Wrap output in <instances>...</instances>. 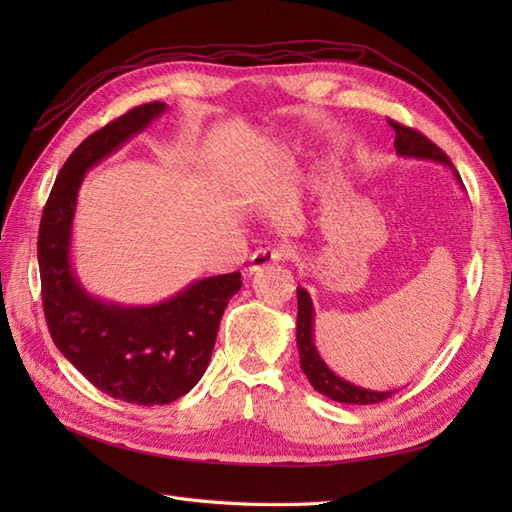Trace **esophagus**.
Here are the masks:
<instances>
[{"instance_id": "obj_1", "label": "esophagus", "mask_w": 512, "mask_h": 512, "mask_svg": "<svg viewBox=\"0 0 512 512\" xmlns=\"http://www.w3.org/2000/svg\"><path fill=\"white\" fill-rule=\"evenodd\" d=\"M290 256H292V250H290V247H286V245L271 247V250H269V247H265V250H258V252L252 254L250 267H247V273H250V275L260 273V271H265V269H269L273 265H280V262L288 260Z\"/></svg>"}]
</instances>
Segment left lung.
Segmentation results:
<instances>
[{
	"label": "left lung",
	"mask_w": 512,
	"mask_h": 512,
	"mask_svg": "<svg viewBox=\"0 0 512 512\" xmlns=\"http://www.w3.org/2000/svg\"><path fill=\"white\" fill-rule=\"evenodd\" d=\"M389 123L395 130L397 156L408 158V160H425V162L444 164L453 170L455 181L463 188L459 173L440 147L433 145L429 138H425L421 132L401 126V123H397V121H389ZM297 301H299L297 348H299V356H301V369L307 376L309 384H312L318 393L327 395L333 401H339V404H359V406L378 404V401H384L386 397L397 393V389H391V391L363 389V386L348 382L346 378H339L335 371L327 363H324V359L316 348V339H314L316 309H314L312 297H309V292L305 288H297Z\"/></svg>",
	"instance_id": "left-lung-1"
}]
</instances>
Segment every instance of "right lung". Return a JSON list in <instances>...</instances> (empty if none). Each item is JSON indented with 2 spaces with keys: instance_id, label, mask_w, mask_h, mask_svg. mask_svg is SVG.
Returning <instances> with one entry per match:
<instances>
[{
  "instance_id": "1",
  "label": "right lung",
  "mask_w": 512,
  "mask_h": 512,
  "mask_svg": "<svg viewBox=\"0 0 512 512\" xmlns=\"http://www.w3.org/2000/svg\"><path fill=\"white\" fill-rule=\"evenodd\" d=\"M162 113L164 102L136 106L87 136L61 166L38 232L42 305L55 346L96 389L138 406H164L194 389L224 309L243 284L241 273L213 275L160 303L121 305L87 292L72 267V222L85 173Z\"/></svg>"
}]
</instances>
